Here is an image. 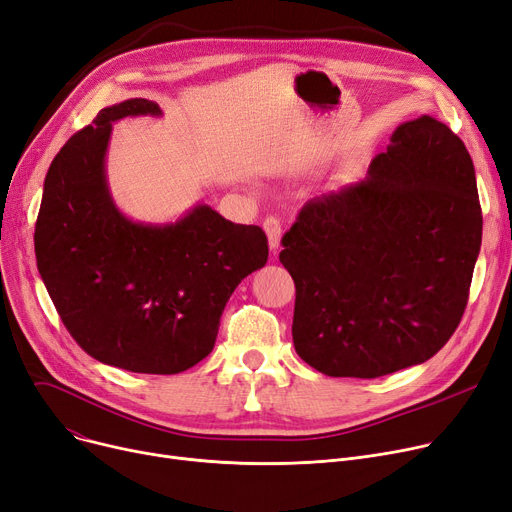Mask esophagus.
I'll list each match as a JSON object with an SVG mask.
<instances>
[{
  "label": "esophagus",
  "instance_id": "esophagus-1",
  "mask_svg": "<svg viewBox=\"0 0 512 512\" xmlns=\"http://www.w3.org/2000/svg\"><path fill=\"white\" fill-rule=\"evenodd\" d=\"M266 237H269V246L273 252L279 250V243H281V221L277 216H266L264 223H262Z\"/></svg>",
  "mask_w": 512,
  "mask_h": 512
}]
</instances>
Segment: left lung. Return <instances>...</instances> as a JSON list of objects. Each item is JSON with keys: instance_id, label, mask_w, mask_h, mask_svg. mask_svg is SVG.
<instances>
[{"instance_id": "obj_1", "label": "left lung", "mask_w": 512, "mask_h": 512, "mask_svg": "<svg viewBox=\"0 0 512 512\" xmlns=\"http://www.w3.org/2000/svg\"><path fill=\"white\" fill-rule=\"evenodd\" d=\"M389 141L367 179L308 200L281 239L296 352L329 377L421 364L467 308L483 227L473 160L431 116Z\"/></svg>"}]
</instances>
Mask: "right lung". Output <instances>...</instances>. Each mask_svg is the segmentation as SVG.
Instances as JSON below:
<instances>
[{
	"label": "right lung",
	"instance_id": "add662e5",
	"mask_svg": "<svg viewBox=\"0 0 512 512\" xmlns=\"http://www.w3.org/2000/svg\"><path fill=\"white\" fill-rule=\"evenodd\" d=\"M160 116L135 97L100 110L72 135L43 183L37 269L72 339L95 360L131 373L175 375L206 358L235 287L269 258L256 225L206 204L177 223H133L106 183L112 123Z\"/></svg>",
	"mask_w": 512,
	"mask_h": 512
}]
</instances>
